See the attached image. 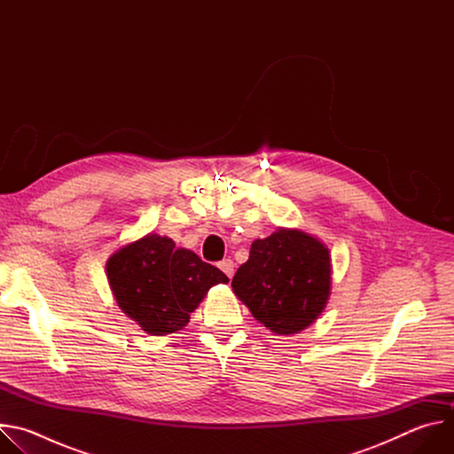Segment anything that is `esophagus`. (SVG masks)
Returning <instances> with one entry per match:
<instances>
[{"label": "esophagus", "mask_w": 454, "mask_h": 454, "mask_svg": "<svg viewBox=\"0 0 454 454\" xmlns=\"http://www.w3.org/2000/svg\"><path fill=\"white\" fill-rule=\"evenodd\" d=\"M219 270H221L228 278H231L233 273H235V264H233L231 258H224L223 262H219Z\"/></svg>", "instance_id": "34e87169"}]
</instances>
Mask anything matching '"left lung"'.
<instances>
[{
  "label": "left lung",
  "instance_id": "8db88e82",
  "mask_svg": "<svg viewBox=\"0 0 454 454\" xmlns=\"http://www.w3.org/2000/svg\"><path fill=\"white\" fill-rule=\"evenodd\" d=\"M233 293L278 336L298 334L323 312L331 294L329 247L316 237L278 228L251 244L233 280Z\"/></svg>",
  "mask_w": 454,
  "mask_h": 454
}]
</instances>
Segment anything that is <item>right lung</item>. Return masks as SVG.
Returning <instances> with one entry per match:
<instances>
[{
    "label": "right lung",
    "mask_w": 454,
    "mask_h": 454,
    "mask_svg": "<svg viewBox=\"0 0 454 454\" xmlns=\"http://www.w3.org/2000/svg\"><path fill=\"white\" fill-rule=\"evenodd\" d=\"M106 271L118 307L151 336L181 331L210 287L228 284L221 270L156 233L114 251Z\"/></svg>",
    "instance_id": "add662e5"
}]
</instances>
